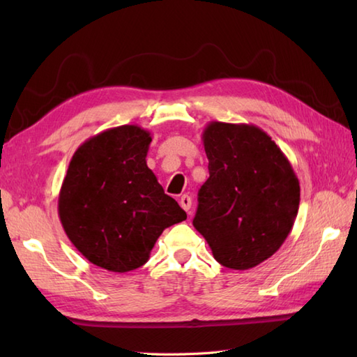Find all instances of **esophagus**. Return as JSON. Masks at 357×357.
I'll return each instance as SVG.
<instances>
[{"mask_svg":"<svg viewBox=\"0 0 357 357\" xmlns=\"http://www.w3.org/2000/svg\"><path fill=\"white\" fill-rule=\"evenodd\" d=\"M179 204H181V207H183L185 211H188V213H190V208H192V198H190V196H188V195L181 196Z\"/></svg>","mask_w":357,"mask_h":357,"instance_id":"esophagus-1","label":"esophagus"}]
</instances>
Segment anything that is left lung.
Returning <instances> with one entry per match:
<instances>
[{
	"instance_id": "obj_1",
	"label": "left lung",
	"mask_w": 357,
	"mask_h": 357,
	"mask_svg": "<svg viewBox=\"0 0 357 357\" xmlns=\"http://www.w3.org/2000/svg\"><path fill=\"white\" fill-rule=\"evenodd\" d=\"M202 141L210 176L198 193L193 225L219 264L253 268L290 234L299 179L276 142L253 124L211 121Z\"/></svg>"
}]
</instances>
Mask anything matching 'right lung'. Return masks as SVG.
I'll use <instances>...</instances> for the list:
<instances>
[{"mask_svg":"<svg viewBox=\"0 0 357 357\" xmlns=\"http://www.w3.org/2000/svg\"><path fill=\"white\" fill-rule=\"evenodd\" d=\"M151 135L139 126L98 133L75 151L58 198L63 229L96 267L127 273L146 264L164 229L187 219L147 167Z\"/></svg>","mask_w":357,"mask_h":357,"instance_id":"1","label":"right lung"}]
</instances>
